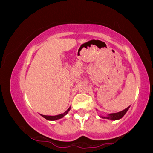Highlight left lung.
<instances>
[{
	"label": "left lung",
	"instance_id": "8db88e82",
	"mask_svg": "<svg viewBox=\"0 0 153 153\" xmlns=\"http://www.w3.org/2000/svg\"><path fill=\"white\" fill-rule=\"evenodd\" d=\"M129 106L127 107V108H125L124 110L122 111H119V112H117V113H112V114H108V116H106V117H102L103 119H110V120H118V119H122L123 117H124V115H125V114L127 113V111L129 109Z\"/></svg>",
	"mask_w": 153,
	"mask_h": 153
}]
</instances>
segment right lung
<instances>
[{
    "instance_id": "add662e5",
    "label": "right lung",
    "mask_w": 153,
    "mask_h": 153,
    "mask_svg": "<svg viewBox=\"0 0 153 153\" xmlns=\"http://www.w3.org/2000/svg\"><path fill=\"white\" fill-rule=\"evenodd\" d=\"M71 110V107H70L69 108H68V110L66 111L65 112H64L63 114H60L59 115H56V116H46V115H42L44 118H45L47 120H51V121H54V120H57V119H59L61 118H62V117H64L68 113V111Z\"/></svg>"
}]
</instances>
